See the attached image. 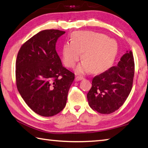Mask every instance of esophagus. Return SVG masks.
Wrapping results in <instances>:
<instances>
[{"label":"esophagus","instance_id":"1","mask_svg":"<svg viewBox=\"0 0 148 148\" xmlns=\"http://www.w3.org/2000/svg\"><path fill=\"white\" fill-rule=\"evenodd\" d=\"M83 79H84V77H82V76H76V78H75V81L78 82V81H80V80H82Z\"/></svg>","mask_w":148,"mask_h":148}]
</instances>
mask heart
<instances>
[{
	"mask_svg": "<svg viewBox=\"0 0 148 148\" xmlns=\"http://www.w3.org/2000/svg\"><path fill=\"white\" fill-rule=\"evenodd\" d=\"M118 50L117 42L106 35L91 31H77L72 35L71 42L62 46V59L68 67L74 66L81 57L84 61L75 69L77 74L91 71L97 73L111 66Z\"/></svg>",
	"mask_w": 148,
	"mask_h": 148,
	"instance_id": "obj_1",
	"label": "heart"
}]
</instances>
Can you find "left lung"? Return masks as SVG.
<instances>
[{
    "label": "left lung",
    "instance_id": "left-lung-1",
    "mask_svg": "<svg viewBox=\"0 0 148 148\" xmlns=\"http://www.w3.org/2000/svg\"><path fill=\"white\" fill-rule=\"evenodd\" d=\"M134 73L133 55L131 51H127L116 66L92 79V87L87 95L89 106L102 114L118 110L131 91Z\"/></svg>",
    "mask_w": 148,
    "mask_h": 148
}]
</instances>
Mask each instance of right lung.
<instances>
[{"label":"right lung","mask_w":148,"mask_h":148,"mask_svg":"<svg viewBox=\"0 0 148 148\" xmlns=\"http://www.w3.org/2000/svg\"><path fill=\"white\" fill-rule=\"evenodd\" d=\"M64 33L55 29L42 31L27 40L17 54V89L30 108L44 117L63 110L74 79L56 50L57 40Z\"/></svg>","instance_id":"right-lung-1"}]
</instances>
